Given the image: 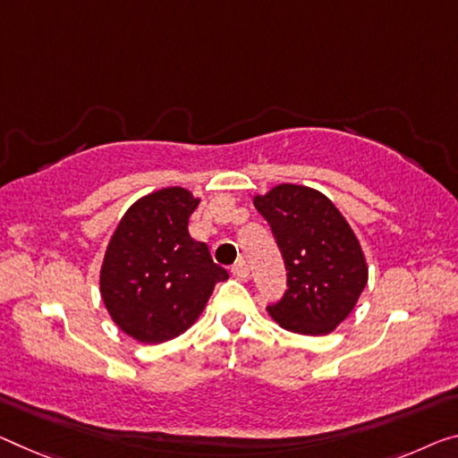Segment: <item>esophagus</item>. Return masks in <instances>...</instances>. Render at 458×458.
<instances>
[{"instance_id":"34e87169","label":"esophagus","mask_w":458,"mask_h":458,"mask_svg":"<svg viewBox=\"0 0 458 458\" xmlns=\"http://www.w3.org/2000/svg\"><path fill=\"white\" fill-rule=\"evenodd\" d=\"M231 274H233L237 280H242V283H245V280H248V276H250L248 264H245L243 259H239L237 264H233V268H231Z\"/></svg>"}]
</instances>
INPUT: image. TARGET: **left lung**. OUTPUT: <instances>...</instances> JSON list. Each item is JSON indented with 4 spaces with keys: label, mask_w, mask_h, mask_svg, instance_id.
<instances>
[{
    "label": "left lung",
    "mask_w": 458,
    "mask_h": 458,
    "mask_svg": "<svg viewBox=\"0 0 458 458\" xmlns=\"http://www.w3.org/2000/svg\"><path fill=\"white\" fill-rule=\"evenodd\" d=\"M284 259L286 291L266 309L288 332L323 335L354 309L369 280L360 243L334 202L307 186L280 184L253 200Z\"/></svg>",
    "instance_id": "8db88e82"
}]
</instances>
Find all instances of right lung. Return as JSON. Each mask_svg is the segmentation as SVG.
Masks as SVG:
<instances>
[{
	"label": "right lung",
	"instance_id": "obj_1",
	"mask_svg": "<svg viewBox=\"0 0 458 458\" xmlns=\"http://www.w3.org/2000/svg\"><path fill=\"white\" fill-rule=\"evenodd\" d=\"M199 200L184 188H164L137 200L118 223L100 272L110 318L124 334L159 344L192 326L213 288L229 274L207 243L188 233Z\"/></svg>",
	"mask_w": 458,
	"mask_h": 458
}]
</instances>
